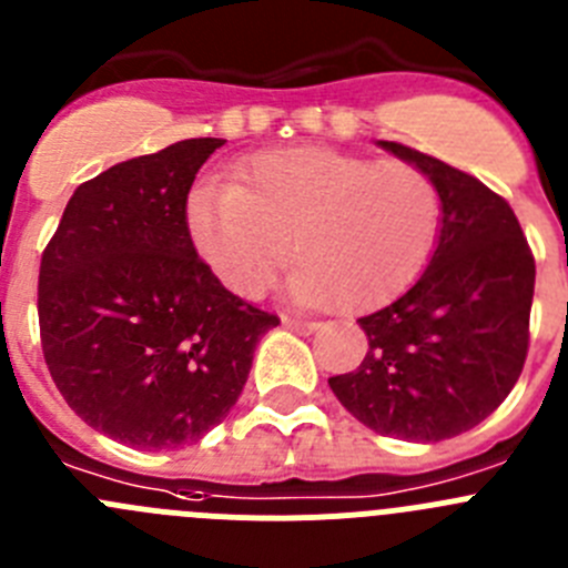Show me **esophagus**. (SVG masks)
Listing matches in <instances>:
<instances>
[{
  "instance_id": "1",
  "label": "esophagus",
  "mask_w": 568,
  "mask_h": 568,
  "mask_svg": "<svg viewBox=\"0 0 568 568\" xmlns=\"http://www.w3.org/2000/svg\"><path fill=\"white\" fill-rule=\"evenodd\" d=\"M284 326H290V329H295V332H306V335H310V332H315L318 329V321H304V318H290V315H284Z\"/></svg>"
}]
</instances>
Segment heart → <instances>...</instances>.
I'll return each mask as SVG.
<instances>
[{"label":"heart","mask_w":568,"mask_h":568,"mask_svg":"<svg viewBox=\"0 0 568 568\" xmlns=\"http://www.w3.org/2000/svg\"><path fill=\"white\" fill-rule=\"evenodd\" d=\"M442 222L430 174L403 160L301 145L264 152L231 185L189 200L200 256L231 293L256 298L295 258L290 293L301 304L363 312L419 275Z\"/></svg>","instance_id":"b5f03b06"}]
</instances>
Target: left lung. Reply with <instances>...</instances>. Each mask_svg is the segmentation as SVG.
Here are the masks:
<instances>
[{"mask_svg": "<svg viewBox=\"0 0 568 568\" xmlns=\"http://www.w3.org/2000/svg\"><path fill=\"white\" fill-rule=\"evenodd\" d=\"M379 145L436 182L439 242L408 293L357 318L366 357L329 386L377 434L450 439L490 416L521 377L535 256L509 202L485 182L410 145Z\"/></svg>", "mask_w": 568, "mask_h": 568, "instance_id": "obj_1", "label": "left lung"}]
</instances>
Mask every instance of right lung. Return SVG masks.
I'll return each mask as SVG.
<instances>
[{
	"mask_svg": "<svg viewBox=\"0 0 568 568\" xmlns=\"http://www.w3.org/2000/svg\"><path fill=\"white\" fill-rule=\"evenodd\" d=\"M222 143L180 140L81 182L41 253L50 377L83 423L123 445L200 442L281 324L222 287L191 239L189 191Z\"/></svg>",
	"mask_w": 568,
	"mask_h": 568,
	"instance_id": "add662e5",
	"label": "right lung"
}]
</instances>
